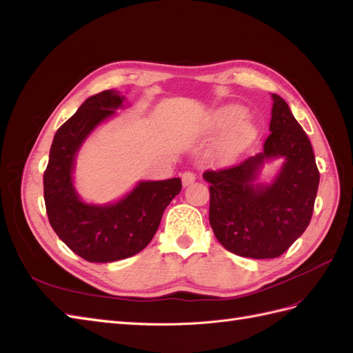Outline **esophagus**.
Instances as JSON below:
<instances>
[{"label":"esophagus","instance_id":"1","mask_svg":"<svg viewBox=\"0 0 353 353\" xmlns=\"http://www.w3.org/2000/svg\"><path fill=\"white\" fill-rule=\"evenodd\" d=\"M181 179H183V185L184 187H187V185H190V184H193L194 181H196V175L193 174V172H184L183 175H181Z\"/></svg>","mask_w":353,"mask_h":353}]
</instances>
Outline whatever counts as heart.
<instances>
[{"label": "heart", "mask_w": 353, "mask_h": 353, "mask_svg": "<svg viewBox=\"0 0 353 353\" xmlns=\"http://www.w3.org/2000/svg\"><path fill=\"white\" fill-rule=\"evenodd\" d=\"M243 116L244 110L237 104L223 105L212 114V128H215V130L228 128L227 134L223 135L222 141L213 152V157L218 160H231L240 154L244 148H248L254 140L256 128L252 122L241 119Z\"/></svg>", "instance_id": "1"}]
</instances>
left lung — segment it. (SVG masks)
<instances>
[{
  "label": "left lung",
  "instance_id": "left-lung-1",
  "mask_svg": "<svg viewBox=\"0 0 353 353\" xmlns=\"http://www.w3.org/2000/svg\"><path fill=\"white\" fill-rule=\"evenodd\" d=\"M271 134L263 152L244 162L203 174L209 185V222L218 241L234 254L253 259L281 256L311 222L319 170L311 141L287 103L272 94ZM283 157L270 186L253 185L265 159Z\"/></svg>",
  "mask_w": 353,
  "mask_h": 353
}]
</instances>
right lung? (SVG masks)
Instances as JSON below:
<instances>
[{
    "label": "right lung",
    "mask_w": 353,
    "mask_h": 353,
    "mask_svg": "<svg viewBox=\"0 0 353 353\" xmlns=\"http://www.w3.org/2000/svg\"><path fill=\"white\" fill-rule=\"evenodd\" d=\"M125 99L108 90L87 99L52 140L44 172L48 221L59 239L88 262L108 263L140 253L152 241L166 206L181 191V179L143 181L109 206L81 201L72 184L74 156L95 126Z\"/></svg>",
    "instance_id": "add662e5"
}]
</instances>
